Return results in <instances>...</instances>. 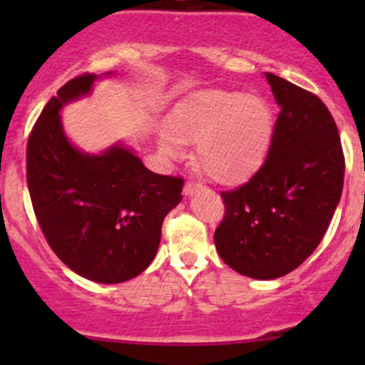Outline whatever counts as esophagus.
I'll use <instances>...</instances> for the list:
<instances>
[{
	"label": "esophagus",
	"mask_w": 365,
	"mask_h": 365,
	"mask_svg": "<svg viewBox=\"0 0 365 365\" xmlns=\"http://www.w3.org/2000/svg\"><path fill=\"white\" fill-rule=\"evenodd\" d=\"M197 190H200V185H197V183H194V182H187L185 187H183V194H185V196H189V197L194 196Z\"/></svg>",
	"instance_id": "esophagus-1"
}]
</instances>
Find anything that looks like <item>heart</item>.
Instances as JSON below:
<instances>
[{"label": "heart", "instance_id": "b5f03b06", "mask_svg": "<svg viewBox=\"0 0 365 365\" xmlns=\"http://www.w3.org/2000/svg\"><path fill=\"white\" fill-rule=\"evenodd\" d=\"M159 135V150L180 159L182 143H196L197 168L222 185H237L261 168L275 127L264 98L244 91H201L180 102Z\"/></svg>", "mask_w": 365, "mask_h": 365}]
</instances>
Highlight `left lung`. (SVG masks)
I'll list each match as a JSON object with an SVG mask.
<instances>
[{
	"label": "left lung",
	"instance_id": "8db88e82",
	"mask_svg": "<svg viewBox=\"0 0 365 365\" xmlns=\"http://www.w3.org/2000/svg\"><path fill=\"white\" fill-rule=\"evenodd\" d=\"M281 108L270 150L256 175L220 192L226 215L213 240L227 267L261 281L300 267L322 242L339 205L344 155L327 106L267 72Z\"/></svg>",
	"mask_w": 365,
	"mask_h": 365
}]
</instances>
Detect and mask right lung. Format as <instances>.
Masks as SVG:
<instances>
[{"label": "right lung", "mask_w": 365, "mask_h": 365, "mask_svg": "<svg viewBox=\"0 0 365 365\" xmlns=\"http://www.w3.org/2000/svg\"><path fill=\"white\" fill-rule=\"evenodd\" d=\"M97 79L76 77L47 102L29 135L26 176L54 254L81 277L116 284L150 267L164 217L182 201L183 180L150 171L121 143L102 153H84L70 143L61 109L90 95Z\"/></svg>", "instance_id": "obj_1"}]
</instances>
